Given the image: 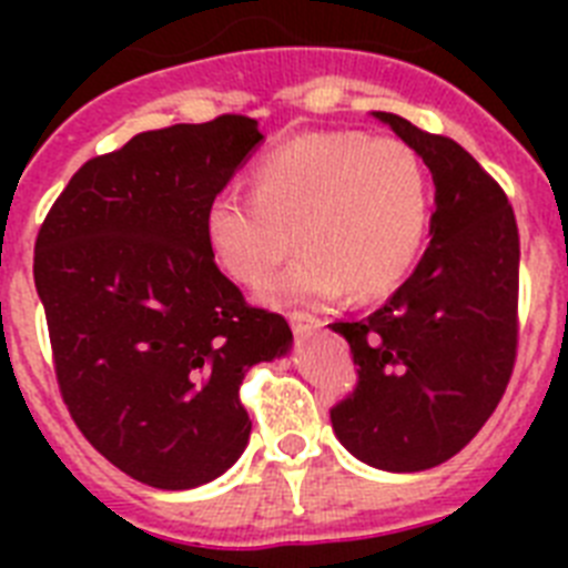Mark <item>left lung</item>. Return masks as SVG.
I'll return each mask as SVG.
<instances>
[{
	"label": "left lung",
	"instance_id": "8db88e82",
	"mask_svg": "<svg viewBox=\"0 0 568 568\" xmlns=\"http://www.w3.org/2000/svg\"><path fill=\"white\" fill-rule=\"evenodd\" d=\"M264 135L244 115L133 135L90 159L37 239L33 281L62 398L84 438L139 484L222 478L250 444L239 389L287 353L215 267L210 207Z\"/></svg>",
	"mask_w": 568,
	"mask_h": 568
}]
</instances>
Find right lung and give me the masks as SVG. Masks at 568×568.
<instances>
[{
  "mask_svg": "<svg viewBox=\"0 0 568 568\" xmlns=\"http://www.w3.org/2000/svg\"><path fill=\"white\" fill-rule=\"evenodd\" d=\"M433 173L435 213L418 267L373 315L341 324L358 386L335 438L384 471H424L486 424L518 346V224L504 190L460 144L378 113Z\"/></svg>",
  "mask_w": 568,
  "mask_h": 568,
  "instance_id": "1",
  "label": "right lung"
}]
</instances>
